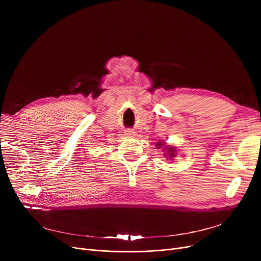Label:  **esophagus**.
I'll return each mask as SVG.
<instances>
[{
  "mask_svg": "<svg viewBox=\"0 0 261 261\" xmlns=\"http://www.w3.org/2000/svg\"><path fill=\"white\" fill-rule=\"evenodd\" d=\"M126 134H127V135H133V132H132L131 130H127V131H126Z\"/></svg>",
  "mask_w": 261,
  "mask_h": 261,
  "instance_id": "1",
  "label": "esophagus"
}]
</instances>
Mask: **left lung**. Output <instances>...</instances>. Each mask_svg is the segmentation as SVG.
<instances>
[{
	"label": "left lung",
	"mask_w": 261,
	"mask_h": 261,
	"mask_svg": "<svg viewBox=\"0 0 261 261\" xmlns=\"http://www.w3.org/2000/svg\"><path fill=\"white\" fill-rule=\"evenodd\" d=\"M156 146H158V148H161V147L163 146V143H162V142H159V143L156 144ZM166 149H167V153L169 154V155H168L169 159H171L172 156H174V154H175V153H174L175 149H174L173 147H167Z\"/></svg>",
	"instance_id": "left-lung-1"
}]
</instances>
